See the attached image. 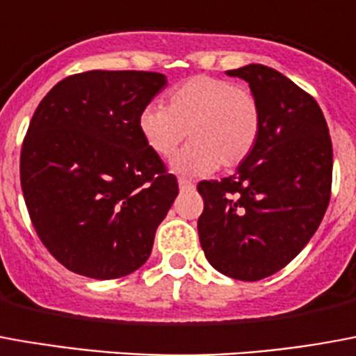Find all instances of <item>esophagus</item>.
I'll use <instances>...</instances> for the list:
<instances>
[{"instance_id": "34e87169", "label": "esophagus", "mask_w": 356, "mask_h": 356, "mask_svg": "<svg viewBox=\"0 0 356 356\" xmlns=\"http://www.w3.org/2000/svg\"><path fill=\"white\" fill-rule=\"evenodd\" d=\"M179 188H181V191H192V188H194V183L188 181L186 177H179Z\"/></svg>"}]
</instances>
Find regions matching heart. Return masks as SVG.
I'll use <instances>...</instances> for the list:
<instances>
[{"instance_id":"b5f03b06","label":"heart","mask_w":356,"mask_h":356,"mask_svg":"<svg viewBox=\"0 0 356 356\" xmlns=\"http://www.w3.org/2000/svg\"><path fill=\"white\" fill-rule=\"evenodd\" d=\"M145 145L170 160L186 131L192 143L175 158V170L204 175L238 168L259 143L262 115L257 97L228 79L196 75L171 88L165 107L149 105L138 120Z\"/></svg>"}]
</instances>
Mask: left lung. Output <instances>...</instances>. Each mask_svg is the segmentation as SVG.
<instances>
[{
  "label": "left lung",
  "mask_w": 356,
  "mask_h": 356,
  "mask_svg": "<svg viewBox=\"0 0 356 356\" xmlns=\"http://www.w3.org/2000/svg\"><path fill=\"white\" fill-rule=\"evenodd\" d=\"M249 83L262 115L259 143L230 177L200 181V243L217 272L259 281L285 268L325 217L332 139L312 94L260 64L230 70Z\"/></svg>",
  "instance_id": "left-lung-1"
}]
</instances>
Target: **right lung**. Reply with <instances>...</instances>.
I'll return each instance as SVG.
<instances>
[{
  "instance_id": "right-lung-1",
  "label": "right lung",
  "mask_w": 356,
  "mask_h": 356,
  "mask_svg": "<svg viewBox=\"0 0 356 356\" xmlns=\"http://www.w3.org/2000/svg\"><path fill=\"white\" fill-rule=\"evenodd\" d=\"M164 84L152 71H84L60 81L33 113L20 151L24 202L70 272L117 279L149 259L179 194L138 128Z\"/></svg>"
}]
</instances>
